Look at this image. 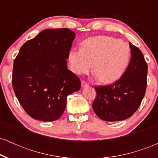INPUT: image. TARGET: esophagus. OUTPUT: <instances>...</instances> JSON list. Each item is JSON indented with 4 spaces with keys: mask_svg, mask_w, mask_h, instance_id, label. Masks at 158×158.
Instances as JSON below:
<instances>
[{
    "mask_svg": "<svg viewBox=\"0 0 158 158\" xmlns=\"http://www.w3.org/2000/svg\"><path fill=\"white\" fill-rule=\"evenodd\" d=\"M81 87H82V88H87V87H89V85H88L87 82H85V81H83L82 82H81Z\"/></svg>",
    "mask_w": 158,
    "mask_h": 158,
    "instance_id": "1",
    "label": "esophagus"
}]
</instances>
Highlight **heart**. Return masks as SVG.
Listing matches in <instances>:
<instances>
[{
	"label": "heart",
	"mask_w": 158,
	"mask_h": 158,
	"mask_svg": "<svg viewBox=\"0 0 158 158\" xmlns=\"http://www.w3.org/2000/svg\"><path fill=\"white\" fill-rule=\"evenodd\" d=\"M131 58L129 45L110 36L91 37L83 42L82 48H73L68 61L73 73L94 72L104 84H113L123 77Z\"/></svg>",
	"instance_id": "obj_1"
}]
</instances>
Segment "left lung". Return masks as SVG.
Returning a JSON list of instances; mask_svg holds the SVG:
<instances>
[{
	"instance_id": "obj_1",
	"label": "left lung",
	"mask_w": 158,
	"mask_h": 158,
	"mask_svg": "<svg viewBox=\"0 0 158 158\" xmlns=\"http://www.w3.org/2000/svg\"><path fill=\"white\" fill-rule=\"evenodd\" d=\"M131 59L123 77L113 85L96 88L93 109L105 121L129 118L138 109L147 85L148 66L139 48L129 43Z\"/></svg>"
}]
</instances>
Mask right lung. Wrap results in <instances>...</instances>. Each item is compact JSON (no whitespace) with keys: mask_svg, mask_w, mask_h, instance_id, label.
Listing matches in <instances>:
<instances>
[{"mask_svg":"<svg viewBox=\"0 0 158 158\" xmlns=\"http://www.w3.org/2000/svg\"><path fill=\"white\" fill-rule=\"evenodd\" d=\"M75 37L68 28L47 29L20 49L13 64L12 86L32 118L46 122L59 119L68 96L80 89V80L66 61Z\"/></svg>","mask_w":158,"mask_h":158,"instance_id":"1","label":"right lung"}]
</instances>
